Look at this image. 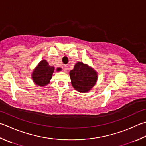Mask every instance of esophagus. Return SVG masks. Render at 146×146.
I'll return each mask as SVG.
<instances>
[{
    "mask_svg": "<svg viewBox=\"0 0 146 146\" xmlns=\"http://www.w3.org/2000/svg\"><path fill=\"white\" fill-rule=\"evenodd\" d=\"M63 71H64V72H66V71H68V66L64 65L63 66Z\"/></svg>",
    "mask_w": 146,
    "mask_h": 146,
    "instance_id": "1",
    "label": "esophagus"
}]
</instances>
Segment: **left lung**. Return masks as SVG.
<instances>
[{
	"label": "left lung",
	"instance_id": "obj_1",
	"mask_svg": "<svg viewBox=\"0 0 146 146\" xmlns=\"http://www.w3.org/2000/svg\"><path fill=\"white\" fill-rule=\"evenodd\" d=\"M72 86L80 92H88L92 89L98 80V73L88 64L77 62L70 71Z\"/></svg>",
	"mask_w": 146,
	"mask_h": 146
}]
</instances>
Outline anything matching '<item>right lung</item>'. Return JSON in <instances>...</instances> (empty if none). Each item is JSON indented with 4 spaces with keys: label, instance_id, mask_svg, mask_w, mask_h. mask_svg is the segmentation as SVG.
<instances>
[{
    "label": "right lung",
    "instance_id": "right-lung-1",
    "mask_svg": "<svg viewBox=\"0 0 146 146\" xmlns=\"http://www.w3.org/2000/svg\"><path fill=\"white\" fill-rule=\"evenodd\" d=\"M54 70L55 68L50 66L46 60H42L32 72V79L34 83L40 87L46 86L50 83ZM61 70V68L56 69L57 71Z\"/></svg>",
    "mask_w": 146,
    "mask_h": 146
}]
</instances>
